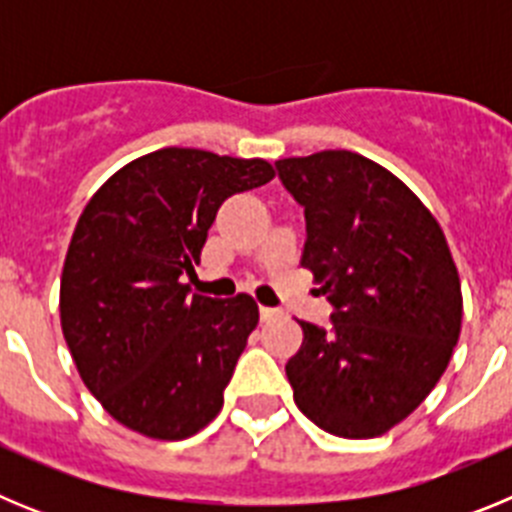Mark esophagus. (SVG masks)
<instances>
[{
  "label": "esophagus",
  "mask_w": 512,
  "mask_h": 512,
  "mask_svg": "<svg viewBox=\"0 0 512 512\" xmlns=\"http://www.w3.org/2000/svg\"><path fill=\"white\" fill-rule=\"evenodd\" d=\"M259 315L264 323H269V320H274L279 315V310H274V307H259Z\"/></svg>",
  "instance_id": "1"
}]
</instances>
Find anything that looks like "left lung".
<instances>
[{
	"mask_svg": "<svg viewBox=\"0 0 512 512\" xmlns=\"http://www.w3.org/2000/svg\"><path fill=\"white\" fill-rule=\"evenodd\" d=\"M305 210L302 266L323 282L330 328L300 323L287 361L297 408L341 438L382 436L449 366L461 287L436 217L405 184L351 151L277 161Z\"/></svg>",
	"mask_w": 512,
	"mask_h": 512,
	"instance_id": "1",
	"label": "left lung"
}]
</instances>
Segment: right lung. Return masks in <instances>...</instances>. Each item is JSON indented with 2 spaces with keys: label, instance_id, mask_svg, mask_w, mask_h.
I'll return each mask as SVG.
<instances>
[{
  "label": "right lung",
  "instance_id": "right-lung-1",
  "mask_svg": "<svg viewBox=\"0 0 512 512\" xmlns=\"http://www.w3.org/2000/svg\"><path fill=\"white\" fill-rule=\"evenodd\" d=\"M271 176L261 158L164 148L110 176L81 212L61 277L63 338L89 392L130 431L179 441L223 408L259 307L182 282L220 205Z\"/></svg>",
  "mask_w": 512,
  "mask_h": 512
}]
</instances>
